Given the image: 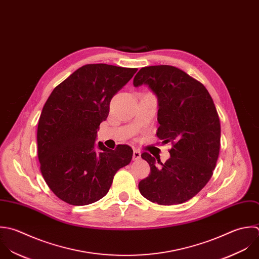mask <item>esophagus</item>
Wrapping results in <instances>:
<instances>
[{"mask_svg":"<svg viewBox=\"0 0 259 259\" xmlns=\"http://www.w3.org/2000/svg\"><path fill=\"white\" fill-rule=\"evenodd\" d=\"M141 158V152L139 150L133 151V160H139Z\"/></svg>","mask_w":259,"mask_h":259,"instance_id":"obj_1","label":"esophagus"}]
</instances>
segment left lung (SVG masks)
I'll return each mask as SVG.
<instances>
[{
	"label": "left lung",
	"instance_id": "8db88e82",
	"mask_svg": "<svg viewBox=\"0 0 259 259\" xmlns=\"http://www.w3.org/2000/svg\"><path fill=\"white\" fill-rule=\"evenodd\" d=\"M133 84L148 85L157 97L156 134L172 144L164 163L141 154L150 175L139 183V192L158 205L185 203L207 185L216 167L221 126L214 102L200 81L170 65L142 67Z\"/></svg>",
	"mask_w": 259,
	"mask_h": 259
}]
</instances>
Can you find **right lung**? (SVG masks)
I'll list each match as a JSON object with an SVG mask.
<instances>
[{"instance_id":"1","label":"right lung","mask_w":259,"mask_h":259,"mask_svg":"<svg viewBox=\"0 0 259 259\" xmlns=\"http://www.w3.org/2000/svg\"><path fill=\"white\" fill-rule=\"evenodd\" d=\"M137 68L87 64L59 83L47 99L37 128L40 170L49 189L63 202L84 206L105 197L114 176L130 163L133 150L96 145L110 102Z\"/></svg>"}]
</instances>
